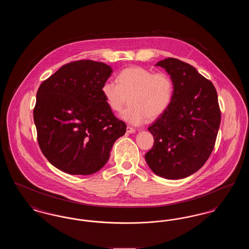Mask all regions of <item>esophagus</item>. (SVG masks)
I'll return each instance as SVG.
<instances>
[{"instance_id":"1","label":"esophagus","mask_w":249,"mask_h":249,"mask_svg":"<svg viewBox=\"0 0 249 249\" xmlns=\"http://www.w3.org/2000/svg\"><path fill=\"white\" fill-rule=\"evenodd\" d=\"M127 132H128V133H135L136 130H135L134 128H132V127L128 126V127H127Z\"/></svg>"}]
</instances>
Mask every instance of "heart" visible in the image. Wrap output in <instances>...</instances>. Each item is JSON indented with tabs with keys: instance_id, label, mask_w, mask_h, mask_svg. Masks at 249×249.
I'll return each instance as SVG.
<instances>
[{
	"instance_id": "obj_1",
	"label": "heart",
	"mask_w": 249,
	"mask_h": 249,
	"mask_svg": "<svg viewBox=\"0 0 249 249\" xmlns=\"http://www.w3.org/2000/svg\"><path fill=\"white\" fill-rule=\"evenodd\" d=\"M117 81L107 80L103 84L102 94L108 107L117 113L121 112L129 97L130 106L121 117L132 125L160 117L172 104L175 87L165 72L130 67L119 71Z\"/></svg>"
}]
</instances>
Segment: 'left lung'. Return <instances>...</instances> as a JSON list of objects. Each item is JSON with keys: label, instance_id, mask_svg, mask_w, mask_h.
<instances>
[{"label": "left lung", "instance_id": "1", "mask_svg": "<svg viewBox=\"0 0 249 249\" xmlns=\"http://www.w3.org/2000/svg\"><path fill=\"white\" fill-rule=\"evenodd\" d=\"M174 82L171 106L148 130L154 137L145 161L160 178L182 179L196 173L213 151L221 113L213 83L189 63L159 61Z\"/></svg>", "mask_w": 249, "mask_h": 249}]
</instances>
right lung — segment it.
I'll return each instance as SVG.
<instances>
[{"mask_svg": "<svg viewBox=\"0 0 249 249\" xmlns=\"http://www.w3.org/2000/svg\"><path fill=\"white\" fill-rule=\"evenodd\" d=\"M90 59L61 66L40 85L34 109L37 141L48 161L70 175L102 169L126 124L108 107L101 89L112 73Z\"/></svg>", "mask_w": 249, "mask_h": 249, "instance_id": "obj_1", "label": "right lung"}]
</instances>
